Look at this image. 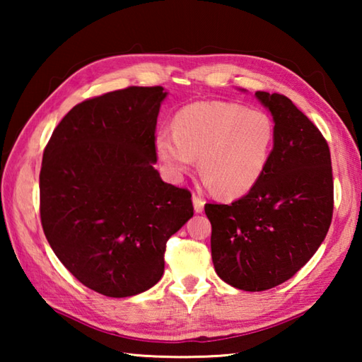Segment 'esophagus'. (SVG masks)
<instances>
[{"instance_id": "1", "label": "esophagus", "mask_w": 362, "mask_h": 362, "mask_svg": "<svg viewBox=\"0 0 362 362\" xmlns=\"http://www.w3.org/2000/svg\"><path fill=\"white\" fill-rule=\"evenodd\" d=\"M193 207H194V212L201 214L204 211V199L199 198L198 194H193Z\"/></svg>"}]
</instances>
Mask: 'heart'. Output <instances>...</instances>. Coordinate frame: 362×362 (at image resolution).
<instances>
[{"label":"heart","instance_id":"heart-1","mask_svg":"<svg viewBox=\"0 0 362 362\" xmlns=\"http://www.w3.org/2000/svg\"><path fill=\"white\" fill-rule=\"evenodd\" d=\"M274 140L265 112L231 102H196L175 115L173 131L155 136V150L168 173L180 179L199 158V174L223 198L252 189L268 166Z\"/></svg>","mask_w":362,"mask_h":362}]
</instances>
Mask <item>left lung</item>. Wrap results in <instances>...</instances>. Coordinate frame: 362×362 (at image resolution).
<instances>
[{
	"instance_id": "1",
	"label": "left lung",
	"mask_w": 362,
	"mask_h": 362,
	"mask_svg": "<svg viewBox=\"0 0 362 362\" xmlns=\"http://www.w3.org/2000/svg\"><path fill=\"white\" fill-rule=\"evenodd\" d=\"M255 95L274 121L265 173L235 203L204 206L214 268L225 283L249 292L291 279L321 246L334 212L326 139L286 95Z\"/></svg>"
}]
</instances>
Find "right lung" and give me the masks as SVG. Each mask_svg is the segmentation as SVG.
<instances>
[{
    "mask_svg": "<svg viewBox=\"0 0 362 362\" xmlns=\"http://www.w3.org/2000/svg\"><path fill=\"white\" fill-rule=\"evenodd\" d=\"M164 97L161 86H131L78 103L42 153L46 240L73 276L102 296L155 286L168 240L193 217L192 193L153 168Z\"/></svg>",
    "mask_w": 362,
    "mask_h": 362,
    "instance_id": "1",
    "label": "right lung"
}]
</instances>
